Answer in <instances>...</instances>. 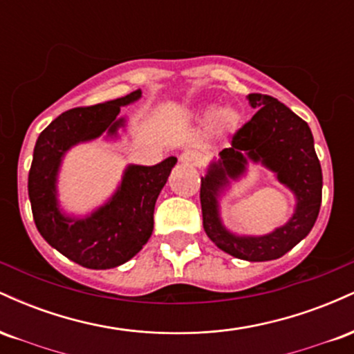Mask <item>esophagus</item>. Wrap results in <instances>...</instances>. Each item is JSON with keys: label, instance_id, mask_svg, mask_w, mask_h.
I'll return each mask as SVG.
<instances>
[{"label": "esophagus", "instance_id": "obj_1", "mask_svg": "<svg viewBox=\"0 0 354 354\" xmlns=\"http://www.w3.org/2000/svg\"><path fill=\"white\" fill-rule=\"evenodd\" d=\"M180 161L186 166H198L201 163V156L196 151H185L181 153Z\"/></svg>", "mask_w": 354, "mask_h": 354}]
</instances>
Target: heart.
<instances>
[{
  "label": "heart",
  "instance_id": "heart-1",
  "mask_svg": "<svg viewBox=\"0 0 354 354\" xmlns=\"http://www.w3.org/2000/svg\"><path fill=\"white\" fill-rule=\"evenodd\" d=\"M201 120L209 121V129L213 135L226 136L238 128L239 113L233 106H223L216 109L214 106H206L201 109Z\"/></svg>",
  "mask_w": 354,
  "mask_h": 354
}]
</instances>
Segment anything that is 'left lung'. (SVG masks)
<instances>
[{"label": "left lung", "instance_id": "left-lung-1", "mask_svg": "<svg viewBox=\"0 0 354 354\" xmlns=\"http://www.w3.org/2000/svg\"><path fill=\"white\" fill-rule=\"evenodd\" d=\"M251 108L258 109L238 129L230 148L211 161L201 176L203 228L219 250L245 261H271L281 258L308 236L321 206L323 173L315 151V140L306 121L295 115L273 96L248 95ZM250 162L261 164L280 184L294 193L297 205L283 227L266 235H236L222 225L218 200L230 179L245 174Z\"/></svg>", "mask_w": 354, "mask_h": 354}]
</instances>
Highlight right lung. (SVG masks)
<instances>
[{"label": "right lung", "mask_w": 354, "mask_h": 354, "mask_svg": "<svg viewBox=\"0 0 354 354\" xmlns=\"http://www.w3.org/2000/svg\"><path fill=\"white\" fill-rule=\"evenodd\" d=\"M140 98L138 89L123 98L64 111L43 129L35 145L28 194L36 228L48 245L89 270L116 268L140 253L153 233L154 205L178 160L169 156L154 166L128 165L108 201L84 216L68 214L61 208V163L73 146L101 135L116 140L120 128H126L121 108Z\"/></svg>", "instance_id": "right-lung-1"}]
</instances>
